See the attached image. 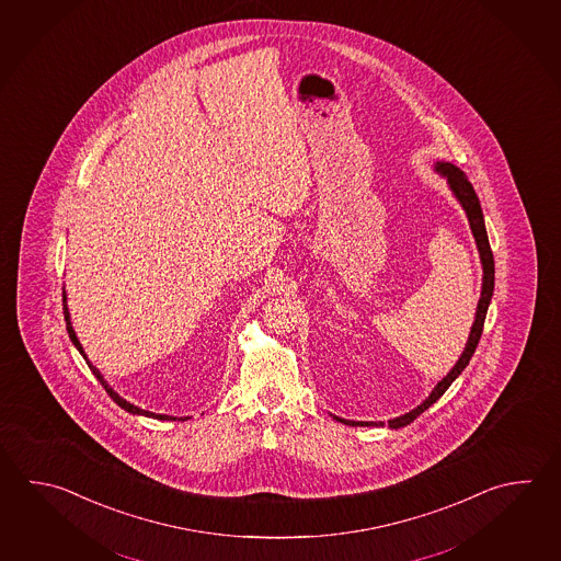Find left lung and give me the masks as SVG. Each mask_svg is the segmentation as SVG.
Here are the masks:
<instances>
[{"mask_svg":"<svg viewBox=\"0 0 561 561\" xmlns=\"http://www.w3.org/2000/svg\"><path fill=\"white\" fill-rule=\"evenodd\" d=\"M436 170H440L444 176L448 179L450 188H453V192L456 194V198L460 201L462 208H465L466 216H468V222H470V228H472V233H474L476 245H478L480 260H482V267H484V282H482V294H480V301H478V309H476L474 325H472L470 337H468V343H466L465 351H462L460 359L456 363L455 369L450 370V373L444 377L443 381L438 382V385L434 387V391L431 392V397H428L421 407H416V409L411 411V413L402 414L399 419H392V421H389V426H391V428H401V426H407V424L413 423L414 419H416L419 414H423L431 404H434V402L438 401V399L443 397L444 392H446V389L453 385L456 377L466 369L468 360L472 359L476 347H478V341H480L482 329H484V319H486L488 306H490V299H492V294H494V254H492V248H490V242H488L484 216H482V208H480V201H478V196H476L474 188H472V184H470L468 179H466L465 172L460 169H456L455 164H450V162H436ZM335 419H337V416H335ZM337 421L350 424V426H359V424L360 426H370V424L382 426V424H385L355 423V421H343V419H337Z\"/></svg>","mask_w":561,"mask_h":561,"instance_id":"left-lung-1","label":"left lung"}]
</instances>
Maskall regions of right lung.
Wrapping results in <instances>:
<instances>
[{"label":"right lung","instance_id":"obj_1","mask_svg":"<svg viewBox=\"0 0 561 561\" xmlns=\"http://www.w3.org/2000/svg\"><path fill=\"white\" fill-rule=\"evenodd\" d=\"M64 313H65V321H67V333H69V337H71V341H73L75 347L79 350V353L85 357V351H83V347H81V343H79V339H77V335H75L73 328H71V321H69V311H67V306H65V289H64ZM87 365H89V369L93 370V375L96 377V381L101 382L103 385V389H105L106 394L113 399V401L117 402L118 407L121 409H125L127 413L133 414H145V416H152V419H159V421H176L174 416H167V414H154V413H148V411H142V409H138V407H135V404H130V402L125 401V399H121L118 397L117 392L113 391L108 385H106L105 379H103V375L99 373V369L96 367H93L91 363H89V359H87ZM186 421V419H184Z\"/></svg>","mask_w":561,"mask_h":561}]
</instances>
